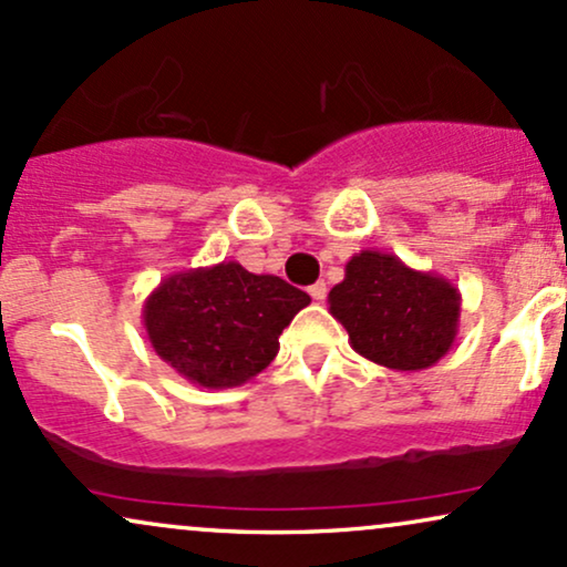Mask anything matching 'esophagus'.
Returning <instances> with one entry per match:
<instances>
[{
    "instance_id": "1",
    "label": "esophagus",
    "mask_w": 567,
    "mask_h": 567,
    "mask_svg": "<svg viewBox=\"0 0 567 567\" xmlns=\"http://www.w3.org/2000/svg\"><path fill=\"white\" fill-rule=\"evenodd\" d=\"M309 296L313 298V301H324V298H327V285H324V282L311 285V288H309Z\"/></svg>"
}]
</instances>
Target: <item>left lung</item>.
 <instances>
[{
    "mask_svg": "<svg viewBox=\"0 0 567 567\" xmlns=\"http://www.w3.org/2000/svg\"><path fill=\"white\" fill-rule=\"evenodd\" d=\"M327 303L353 351L395 372L433 367L460 330V290L446 277L412 269L383 250L351 256Z\"/></svg>",
    "mask_w": 567,
    "mask_h": 567,
    "instance_id": "8db88e82",
    "label": "left lung"
}]
</instances>
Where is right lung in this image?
Masks as SVG:
<instances>
[{
    "instance_id": "obj_1",
    "label": "right lung",
    "mask_w": 567,
    "mask_h": 567,
    "mask_svg": "<svg viewBox=\"0 0 567 567\" xmlns=\"http://www.w3.org/2000/svg\"><path fill=\"white\" fill-rule=\"evenodd\" d=\"M311 298L237 261L168 275L142 306L158 357L200 388H235L271 364L279 336Z\"/></svg>"
}]
</instances>
